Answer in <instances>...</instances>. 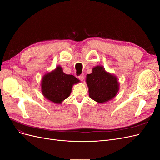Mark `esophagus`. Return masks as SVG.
Instances as JSON below:
<instances>
[{"instance_id":"obj_1","label":"esophagus","mask_w":160,"mask_h":160,"mask_svg":"<svg viewBox=\"0 0 160 160\" xmlns=\"http://www.w3.org/2000/svg\"><path fill=\"white\" fill-rule=\"evenodd\" d=\"M84 78H85V77H84L83 75H81L79 76V79L81 81H83V80L84 79Z\"/></svg>"}]
</instances>
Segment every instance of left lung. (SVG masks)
<instances>
[{"mask_svg":"<svg viewBox=\"0 0 160 160\" xmlns=\"http://www.w3.org/2000/svg\"><path fill=\"white\" fill-rule=\"evenodd\" d=\"M86 82L89 88V97L99 103L113 99L119 90L116 77L106 72L101 66H97L93 72L87 75Z\"/></svg>","mask_w":160,"mask_h":160,"instance_id":"1","label":"left lung"}]
</instances>
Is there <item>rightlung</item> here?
<instances>
[{
  "label": "right lung",
  "mask_w": 160,
  "mask_h": 160,
  "mask_svg": "<svg viewBox=\"0 0 160 160\" xmlns=\"http://www.w3.org/2000/svg\"><path fill=\"white\" fill-rule=\"evenodd\" d=\"M79 80L72 75H67L60 66L45 75L41 82L42 93L45 98L55 103H61L69 97L72 87Z\"/></svg>",
  "instance_id": "right-lung-1"
}]
</instances>
